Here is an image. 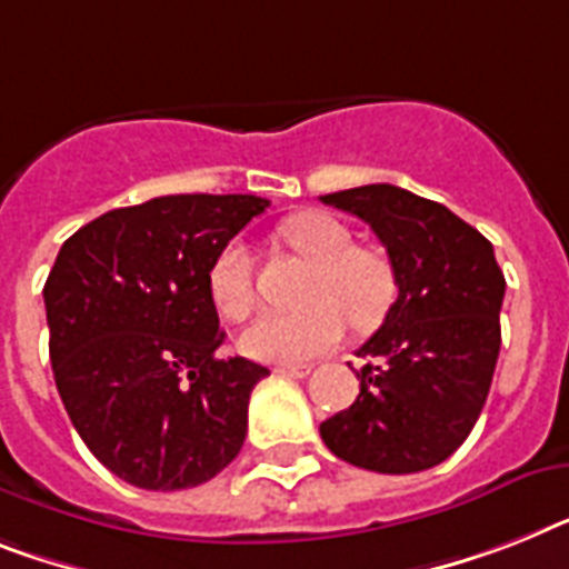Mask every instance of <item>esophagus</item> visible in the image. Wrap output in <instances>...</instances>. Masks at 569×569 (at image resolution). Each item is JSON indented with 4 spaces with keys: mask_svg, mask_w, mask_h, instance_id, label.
Segmentation results:
<instances>
[{
    "mask_svg": "<svg viewBox=\"0 0 569 569\" xmlns=\"http://www.w3.org/2000/svg\"><path fill=\"white\" fill-rule=\"evenodd\" d=\"M311 369H313L311 363H279L276 366V372L290 375V378H308V375H311Z\"/></svg>",
    "mask_w": 569,
    "mask_h": 569,
    "instance_id": "34e87169",
    "label": "esophagus"
}]
</instances>
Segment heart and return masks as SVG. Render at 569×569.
Here are the masks:
<instances>
[{
  "label": "heart",
  "instance_id": "1",
  "mask_svg": "<svg viewBox=\"0 0 569 569\" xmlns=\"http://www.w3.org/2000/svg\"><path fill=\"white\" fill-rule=\"evenodd\" d=\"M279 238L296 256L313 264L305 288V308L293 313L267 311L241 335V349L267 363H296L335 349L346 335V317L355 328L375 326L396 296V273L383 252L355 247L340 218L302 211L279 227ZM211 305L227 319H243L256 305V264L241 241H229L214 256L206 276Z\"/></svg>",
  "mask_w": 569,
  "mask_h": 569
}]
</instances>
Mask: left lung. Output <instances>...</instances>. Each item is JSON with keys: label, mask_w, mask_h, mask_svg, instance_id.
<instances>
[{"label": "left lung", "mask_w": 569, "mask_h": 569, "mask_svg": "<svg viewBox=\"0 0 569 569\" xmlns=\"http://www.w3.org/2000/svg\"><path fill=\"white\" fill-rule=\"evenodd\" d=\"M319 200L372 227L398 284L358 349L360 396L319 436L366 471H427L468 439L491 389L506 293L495 247L442 203L389 182Z\"/></svg>", "instance_id": "1"}]
</instances>
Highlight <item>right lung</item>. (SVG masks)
Listing matches in <instances>:
<instances>
[{"label":"right lung","instance_id":"right-lung-1","mask_svg":"<svg viewBox=\"0 0 569 569\" xmlns=\"http://www.w3.org/2000/svg\"><path fill=\"white\" fill-rule=\"evenodd\" d=\"M270 200L168 194L112 209L60 247L42 299L60 401L96 459L148 491L218 477L270 369L218 358L206 276Z\"/></svg>","mask_w":569,"mask_h":569}]
</instances>
